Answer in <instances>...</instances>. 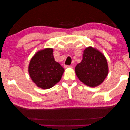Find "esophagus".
<instances>
[{
	"instance_id": "obj_1",
	"label": "esophagus",
	"mask_w": 130,
	"mask_h": 130,
	"mask_svg": "<svg viewBox=\"0 0 130 130\" xmlns=\"http://www.w3.org/2000/svg\"><path fill=\"white\" fill-rule=\"evenodd\" d=\"M65 68H73V66H72L66 65V66H65Z\"/></svg>"
}]
</instances>
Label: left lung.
<instances>
[{"label":"left lung","mask_w":130,"mask_h":130,"mask_svg":"<svg viewBox=\"0 0 130 130\" xmlns=\"http://www.w3.org/2000/svg\"><path fill=\"white\" fill-rule=\"evenodd\" d=\"M77 77L85 85L96 87L101 84L108 74L106 59L98 50L89 47L83 51L81 63L75 67Z\"/></svg>","instance_id":"1"}]
</instances>
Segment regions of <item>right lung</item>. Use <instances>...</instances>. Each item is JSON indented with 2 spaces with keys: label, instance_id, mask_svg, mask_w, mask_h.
I'll return each instance as SVG.
<instances>
[{
  "label": "right lung",
  "instance_id": "obj_1",
  "mask_svg": "<svg viewBox=\"0 0 130 130\" xmlns=\"http://www.w3.org/2000/svg\"><path fill=\"white\" fill-rule=\"evenodd\" d=\"M52 48H45L35 53L31 58L28 72L31 79L39 88H52L61 79L64 69L55 61Z\"/></svg>",
  "mask_w": 130,
  "mask_h": 130
}]
</instances>
